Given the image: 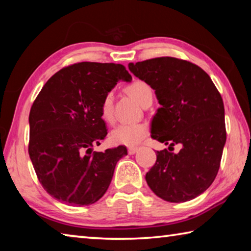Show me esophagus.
I'll list each match as a JSON object with an SVG mask.
<instances>
[{"label":"esophagus","mask_w":251,"mask_h":251,"mask_svg":"<svg viewBox=\"0 0 251 251\" xmlns=\"http://www.w3.org/2000/svg\"><path fill=\"white\" fill-rule=\"evenodd\" d=\"M138 151V147H136V146H131V147H128V154L129 155H134L136 151Z\"/></svg>","instance_id":"34e87169"}]
</instances>
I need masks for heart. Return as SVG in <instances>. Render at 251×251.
I'll return each mask as SVG.
<instances>
[{
	"instance_id": "1",
	"label": "heart",
	"mask_w": 251,
	"mask_h": 251,
	"mask_svg": "<svg viewBox=\"0 0 251 251\" xmlns=\"http://www.w3.org/2000/svg\"><path fill=\"white\" fill-rule=\"evenodd\" d=\"M128 94L139 104H143L148 99H152V91L150 85L143 80H135L127 87ZM114 94L106 93L100 103L101 117L106 122H112L114 118ZM148 128L145 124H121L116 126L110 133V139L118 145L135 146L146 137Z\"/></svg>"
}]
</instances>
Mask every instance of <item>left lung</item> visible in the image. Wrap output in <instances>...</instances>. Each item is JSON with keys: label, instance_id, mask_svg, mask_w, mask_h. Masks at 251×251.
Segmentation results:
<instances>
[{"label": "left lung", "instance_id": "8db88e82", "mask_svg": "<svg viewBox=\"0 0 251 251\" xmlns=\"http://www.w3.org/2000/svg\"><path fill=\"white\" fill-rule=\"evenodd\" d=\"M129 71L155 90L160 107L151 122V138L179 152L157 151L146 181L169 202L192 201L215 180L219 171L226 125L222 95L205 71L175 57L129 63Z\"/></svg>", "mask_w": 251, "mask_h": 251}]
</instances>
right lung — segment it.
I'll list each match as a JSON object with an SVG mask.
<instances>
[{"instance_id":"1","label":"right lung","mask_w":251,"mask_h":251,"mask_svg":"<svg viewBox=\"0 0 251 251\" xmlns=\"http://www.w3.org/2000/svg\"><path fill=\"white\" fill-rule=\"evenodd\" d=\"M120 80L130 82L125 66L82 62L55 73L29 112L28 154L43 188L58 201L87 206L103 197L125 146L93 151L107 135L100 103Z\"/></svg>"}]
</instances>
